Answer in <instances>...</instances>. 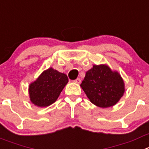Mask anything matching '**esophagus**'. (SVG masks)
<instances>
[{
  "label": "esophagus",
  "instance_id": "esophagus-1",
  "mask_svg": "<svg viewBox=\"0 0 149 149\" xmlns=\"http://www.w3.org/2000/svg\"><path fill=\"white\" fill-rule=\"evenodd\" d=\"M80 81H81V80H80V78H77L74 80V83H76V84H80Z\"/></svg>",
  "mask_w": 149,
  "mask_h": 149
}]
</instances>
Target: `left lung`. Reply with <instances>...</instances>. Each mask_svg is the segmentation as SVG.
Masks as SVG:
<instances>
[{"label":"left lung","instance_id":"left-lung-1","mask_svg":"<svg viewBox=\"0 0 149 149\" xmlns=\"http://www.w3.org/2000/svg\"><path fill=\"white\" fill-rule=\"evenodd\" d=\"M80 86L93 104L101 108L115 105L124 93V83L107 65H94L86 73Z\"/></svg>","mask_w":149,"mask_h":149}]
</instances>
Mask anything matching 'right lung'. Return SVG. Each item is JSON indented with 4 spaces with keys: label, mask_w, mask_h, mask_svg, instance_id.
Returning a JSON list of instances; mask_svg holds the SVG:
<instances>
[{
    "label": "right lung",
    "mask_w": 149,
    "mask_h": 149,
    "mask_svg": "<svg viewBox=\"0 0 149 149\" xmlns=\"http://www.w3.org/2000/svg\"><path fill=\"white\" fill-rule=\"evenodd\" d=\"M68 81L69 79L65 74L52 68L44 71L36 81L30 84L29 91L31 101L40 107L52 104Z\"/></svg>",
    "instance_id": "1"
}]
</instances>
